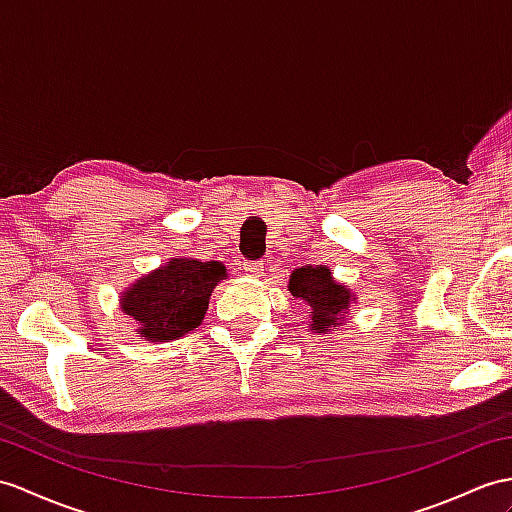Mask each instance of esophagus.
<instances>
[{
  "label": "esophagus",
  "mask_w": 512,
  "mask_h": 512,
  "mask_svg": "<svg viewBox=\"0 0 512 512\" xmlns=\"http://www.w3.org/2000/svg\"><path fill=\"white\" fill-rule=\"evenodd\" d=\"M264 264H261V261H244V272L248 277H261L264 275Z\"/></svg>",
  "instance_id": "1"
}]
</instances>
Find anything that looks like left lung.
Instances as JSON below:
<instances>
[{"instance_id":"obj_1","label":"left lung","mask_w":512,"mask_h":512,"mask_svg":"<svg viewBox=\"0 0 512 512\" xmlns=\"http://www.w3.org/2000/svg\"><path fill=\"white\" fill-rule=\"evenodd\" d=\"M288 290L310 305L307 314L312 318L310 329L314 334H327L329 329L340 327L349 305L355 301V294L331 277L327 266L296 268L290 275Z\"/></svg>"}]
</instances>
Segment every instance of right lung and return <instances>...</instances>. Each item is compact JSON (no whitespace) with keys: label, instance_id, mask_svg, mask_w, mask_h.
Returning a JSON list of instances; mask_svg holds the SVG:
<instances>
[{"label":"right lung","instance_id":"add662e5","mask_svg":"<svg viewBox=\"0 0 512 512\" xmlns=\"http://www.w3.org/2000/svg\"><path fill=\"white\" fill-rule=\"evenodd\" d=\"M224 277L227 268L220 261L174 257L130 285L120 299L122 312L139 325L141 338L176 340L202 323L209 296Z\"/></svg>","mask_w":512,"mask_h":512}]
</instances>
